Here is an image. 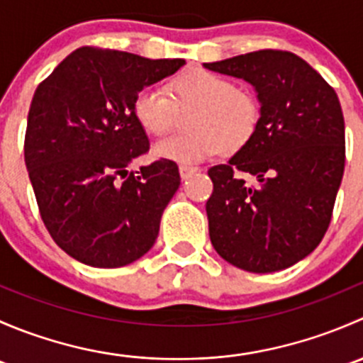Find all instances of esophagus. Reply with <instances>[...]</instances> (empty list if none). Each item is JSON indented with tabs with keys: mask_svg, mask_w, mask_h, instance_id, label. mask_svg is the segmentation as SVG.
<instances>
[{
	"mask_svg": "<svg viewBox=\"0 0 363 363\" xmlns=\"http://www.w3.org/2000/svg\"><path fill=\"white\" fill-rule=\"evenodd\" d=\"M199 170H200V168L193 167V164H181V167H179V174H181L182 179L191 177V175L195 174V172H199Z\"/></svg>",
	"mask_w": 363,
	"mask_h": 363,
	"instance_id": "esophagus-1",
	"label": "esophagus"
}]
</instances>
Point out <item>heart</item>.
I'll return each instance as SVG.
<instances>
[{"label": "heart", "instance_id": "1", "mask_svg": "<svg viewBox=\"0 0 363 363\" xmlns=\"http://www.w3.org/2000/svg\"><path fill=\"white\" fill-rule=\"evenodd\" d=\"M168 91L170 98L161 89L145 87L133 101L135 119L155 137L174 130L177 111H193L188 119L191 131L160 140L152 149L156 158L191 164L211 158L219 149L235 152L258 128L256 94L218 73L191 69L175 77Z\"/></svg>", "mask_w": 363, "mask_h": 363}]
</instances>
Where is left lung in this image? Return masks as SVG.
I'll use <instances>...</instances> for the list:
<instances>
[{
  "instance_id": "left-lung-1",
  "label": "left lung",
  "mask_w": 363,
  "mask_h": 363,
  "mask_svg": "<svg viewBox=\"0 0 363 363\" xmlns=\"http://www.w3.org/2000/svg\"><path fill=\"white\" fill-rule=\"evenodd\" d=\"M203 67L250 82L262 105L251 140L228 163L208 168L212 246L247 272L288 269L316 250L330 225L346 160L337 94L286 50H256ZM244 174L257 181L247 185Z\"/></svg>"
}]
</instances>
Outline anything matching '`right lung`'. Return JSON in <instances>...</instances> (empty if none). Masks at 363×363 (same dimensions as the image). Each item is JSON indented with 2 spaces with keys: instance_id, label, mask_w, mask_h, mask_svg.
<instances>
[{
  "instance_id": "right-lung-1",
  "label": "right lung",
  "mask_w": 363,
  "mask_h": 363,
  "mask_svg": "<svg viewBox=\"0 0 363 363\" xmlns=\"http://www.w3.org/2000/svg\"><path fill=\"white\" fill-rule=\"evenodd\" d=\"M184 65L80 47L36 87L24 138L26 168L43 225L72 258L117 269L156 242L181 175L168 160L128 172L149 151L133 101L144 87Z\"/></svg>"
}]
</instances>
